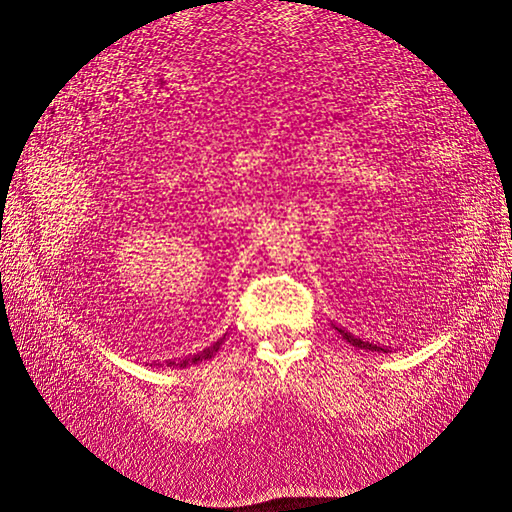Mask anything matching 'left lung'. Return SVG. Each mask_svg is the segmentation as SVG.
I'll return each mask as SVG.
<instances>
[{"label": "left lung", "mask_w": 512, "mask_h": 512, "mask_svg": "<svg viewBox=\"0 0 512 512\" xmlns=\"http://www.w3.org/2000/svg\"><path fill=\"white\" fill-rule=\"evenodd\" d=\"M337 329V327H335ZM339 333H342V337L346 339L348 344H352V346H356V348H361V350H371V352H386V348H382V346H376V344H371V342H363L361 337H356V335H352V333H348V331H344V329H337Z\"/></svg>", "instance_id": "obj_1"}]
</instances>
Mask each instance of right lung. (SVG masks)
I'll return each instance as SVG.
<instances>
[{"label":"right lung","instance_id":"add662e5","mask_svg":"<svg viewBox=\"0 0 512 512\" xmlns=\"http://www.w3.org/2000/svg\"><path fill=\"white\" fill-rule=\"evenodd\" d=\"M220 344H222V339L218 344H215L213 348H207V350H203L200 354H194V356H190V359H183V361H168L166 365L168 367H173V365H177V367H185V365H196V363H200V361H205V359H211L213 356V352H218L220 350Z\"/></svg>","mask_w":512,"mask_h":512}]
</instances>
